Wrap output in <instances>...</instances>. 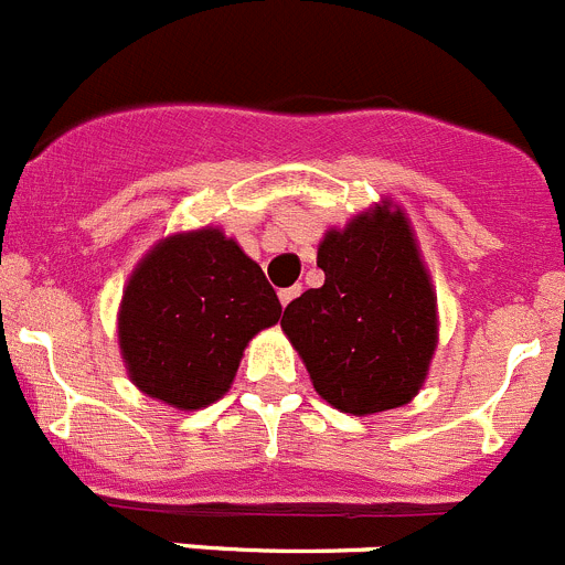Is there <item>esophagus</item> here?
I'll list each match as a JSON object with an SVG mask.
<instances>
[{"label":"esophagus","mask_w":565,"mask_h":565,"mask_svg":"<svg viewBox=\"0 0 565 565\" xmlns=\"http://www.w3.org/2000/svg\"><path fill=\"white\" fill-rule=\"evenodd\" d=\"M299 294H302V286H291V288H282V291H279V305H282V308H286V305H291L294 299L299 297Z\"/></svg>","instance_id":"1"}]
</instances>
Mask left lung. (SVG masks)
<instances>
[{"label":"left lung","instance_id":"left-lung-1","mask_svg":"<svg viewBox=\"0 0 565 565\" xmlns=\"http://www.w3.org/2000/svg\"><path fill=\"white\" fill-rule=\"evenodd\" d=\"M316 263L324 286L294 299L279 321L316 394L352 416L407 405L438 347V308L402 207L385 199L327 230Z\"/></svg>","mask_w":565,"mask_h":565}]
</instances>
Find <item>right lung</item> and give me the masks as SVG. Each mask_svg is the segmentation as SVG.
<instances>
[{"mask_svg":"<svg viewBox=\"0 0 565 565\" xmlns=\"http://www.w3.org/2000/svg\"><path fill=\"white\" fill-rule=\"evenodd\" d=\"M282 305L263 268L218 227L158 241L130 274L118 347L138 391L199 411L233 385L244 349Z\"/></svg>","mask_w":565,"mask_h":565,"instance_id":"obj_1","label":"right lung"}]
</instances>
